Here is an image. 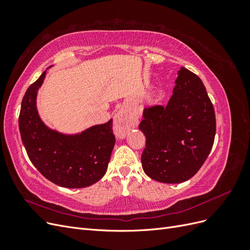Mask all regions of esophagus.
<instances>
[{"label": "esophagus", "mask_w": 250, "mask_h": 250, "mask_svg": "<svg viewBox=\"0 0 250 250\" xmlns=\"http://www.w3.org/2000/svg\"><path fill=\"white\" fill-rule=\"evenodd\" d=\"M138 125V121L128 115L124 110H120L113 119V131L118 138L123 139L132 127Z\"/></svg>", "instance_id": "esophagus-1"}]
</instances>
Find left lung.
<instances>
[{
    "mask_svg": "<svg viewBox=\"0 0 250 250\" xmlns=\"http://www.w3.org/2000/svg\"><path fill=\"white\" fill-rule=\"evenodd\" d=\"M175 83L167 106L145 108L139 125L146 137L143 169L165 184L193 177L208 158L216 133L214 106L201 79L180 67Z\"/></svg>",
    "mask_w": 250,
    "mask_h": 250,
    "instance_id": "8db88e82",
    "label": "left lung"
}]
</instances>
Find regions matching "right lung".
Returning a JSON list of instances; mask_svg holds the SVG:
<instances>
[{
	"label": "right lung",
	"instance_id": "1",
	"mask_svg": "<svg viewBox=\"0 0 250 250\" xmlns=\"http://www.w3.org/2000/svg\"><path fill=\"white\" fill-rule=\"evenodd\" d=\"M46 71L28 87L19 117L21 138L34 167L60 187L78 188L94 185L107 170L116 138L112 119L78 134H63L50 129L36 108L37 90Z\"/></svg>",
	"mask_w": 250,
	"mask_h": 250
}]
</instances>
